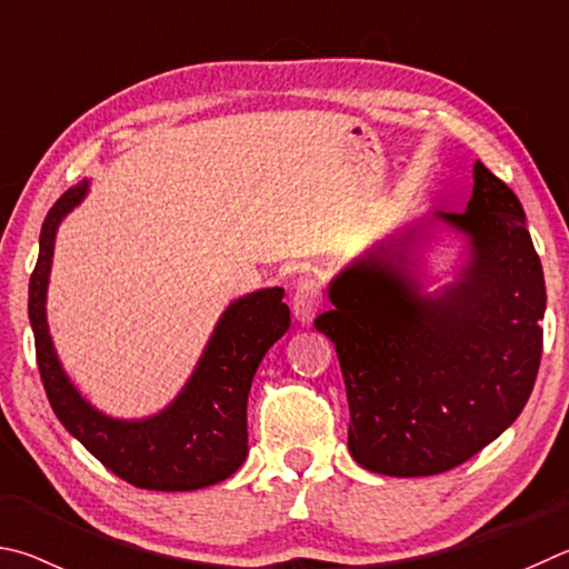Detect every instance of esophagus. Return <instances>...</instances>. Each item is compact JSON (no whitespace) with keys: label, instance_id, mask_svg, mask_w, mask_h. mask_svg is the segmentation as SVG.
I'll return each mask as SVG.
<instances>
[{"label":"esophagus","instance_id":"esophagus-1","mask_svg":"<svg viewBox=\"0 0 569 569\" xmlns=\"http://www.w3.org/2000/svg\"><path fill=\"white\" fill-rule=\"evenodd\" d=\"M322 307V282L320 279H302L297 284L295 297H292V312L297 317V322L302 325H312V320L320 312Z\"/></svg>","mask_w":569,"mask_h":569}]
</instances>
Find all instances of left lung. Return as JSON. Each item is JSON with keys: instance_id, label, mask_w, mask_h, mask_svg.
<instances>
[{"instance_id": "obj_1", "label": "left lung", "mask_w": 569, "mask_h": 569, "mask_svg": "<svg viewBox=\"0 0 569 569\" xmlns=\"http://www.w3.org/2000/svg\"><path fill=\"white\" fill-rule=\"evenodd\" d=\"M467 267L425 295L412 237L377 247L330 282L315 327L335 342L350 402V455L365 470L427 477L497 440L530 400L542 357L545 277L520 199L475 162ZM432 219V222H435Z\"/></svg>"}]
</instances>
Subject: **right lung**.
Returning <instances> with one entry per match:
<instances>
[{
    "label": "right lung",
    "mask_w": 569,
    "mask_h": 569,
    "mask_svg": "<svg viewBox=\"0 0 569 569\" xmlns=\"http://www.w3.org/2000/svg\"><path fill=\"white\" fill-rule=\"evenodd\" d=\"M89 182L69 187L49 209L39 257L29 277V322L37 365L57 420L107 470L157 492H189L227 480L247 457V397L254 372L279 337L290 330L282 287L244 295L219 317L184 390L144 420H114L94 410L69 382L47 327V284L57 227L82 202Z\"/></svg>",
    "instance_id": "obj_1"
}]
</instances>
